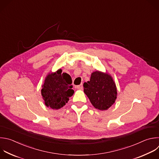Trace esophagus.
Returning a JSON list of instances; mask_svg holds the SVG:
<instances>
[{"mask_svg": "<svg viewBox=\"0 0 159 159\" xmlns=\"http://www.w3.org/2000/svg\"><path fill=\"white\" fill-rule=\"evenodd\" d=\"M77 88L78 89L82 90V89H83V85H82V84H80V85H77Z\"/></svg>", "mask_w": 159, "mask_h": 159, "instance_id": "obj_1", "label": "esophagus"}]
</instances>
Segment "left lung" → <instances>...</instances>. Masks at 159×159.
Returning <instances> with one entry per match:
<instances>
[{
  "instance_id": "obj_1",
  "label": "left lung",
  "mask_w": 159,
  "mask_h": 159,
  "mask_svg": "<svg viewBox=\"0 0 159 159\" xmlns=\"http://www.w3.org/2000/svg\"><path fill=\"white\" fill-rule=\"evenodd\" d=\"M84 93L93 107L100 111L108 109L117 98V89L112 78L98 71L91 74L90 80L84 84Z\"/></svg>"
}]
</instances>
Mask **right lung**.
<instances>
[{"mask_svg": "<svg viewBox=\"0 0 159 159\" xmlns=\"http://www.w3.org/2000/svg\"><path fill=\"white\" fill-rule=\"evenodd\" d=\"M72 83L71 77L67 73H62L61 69L48 74L41 90L45 104L53 109L64 107L74 93Z\"/></svg>", "mask_w": 159, "mask_h": 159, "instance_id": "add662e5", "label": "right lung"}]
</instances>
